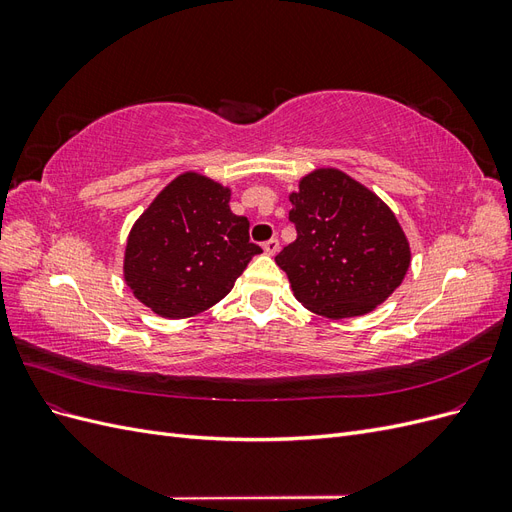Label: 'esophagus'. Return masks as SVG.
I'll return each instance as SVG.
<instances>
[{
    "mask_svg": "<svg viewBox=\"0 0 512 512\" xmlns=\"http://www.w3.org/2000/svg\"><path fill=\"white\" fill-rule=\"evenodd\" d=\"M262 250H265V254H269V256H275L277 250H280V241L269 239V241L262 243Z\"/></svg>",
    "mask_w": 512,
    "mask_h": 512,
    "instance_id": "1",
    "label": "esophagus"
}]
</instances>
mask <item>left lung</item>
I'll use <instances>...</instances> for the list:
<instances>
[{
    "label": "left lung",
    "instance_id": "1",
    "mask_svg": "<svg viewBox=\"0 0 512 512\" xmlns=\"http://www.w3.org/2000/svg\"><path fill=\"white\" fill-rule=\"evenodd\" d=\"M297 239L275 256L294 297L333 320L363 316L386 301L410 267L395 213L337 168H318L290 194Z\"/></svg>",
    "mask_w": 512,
    "mask_h": 512
}]
</instances>
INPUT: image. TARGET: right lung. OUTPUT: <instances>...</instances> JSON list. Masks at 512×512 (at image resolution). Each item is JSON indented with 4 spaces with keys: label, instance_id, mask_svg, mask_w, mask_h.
I'll use <instances>...</instances> for the list:
<instances>
[{
    "label": "right lung",
    "instance_id": "obj_1",
    "mask_svg": "<svg viewBox=\"0 0 512 512\" xmlns=\"http://www.w3.org/2000/svg\"><path fill=\"white\" fill-rule=\"evenodd\" d=\"M230 190L198 173L170 181L130 230L123 277L162 318H190L222 301L252 256L250 222Z\"/></svg>",
    "mask_w": 512,
    "mask_h": 512
}]
</instances>
